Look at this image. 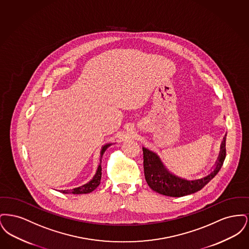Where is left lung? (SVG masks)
<instances>
[{
    "label": "left lung",
    "mask_w": 249,
    "mask_h": 249,
    "mask_svg": "<svg viewBox=\"0 0 249 249\" xmlns=\"http://www.w3.org/2000/svg\"><path fill=\"white\" fill-rule=\"evenodd\" d=\"M142 154L144 178L149 188L165 196L182 197L201 190L219 172L226 158V135L214 169L208 176L200 179L187 180L178 178L166 169L160 157L153 151L142 147Z\"/></svg>",
    "instance_id": "obj_1"
}]
</instances>
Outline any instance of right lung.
<instances>
[{
    "label": "right lung",
    "instance_id": "add662e5",
    "mask_svg": "<svg viewBox=\"0 0 249 249\" xmlns=\"http://www.w3.org/2000/svg\"><path fill=\"white\" fill-rule=\"evenodd\" d=\"M111 144L112 143H107V144H105L102 147L100 164L98 166V169H97V172H96L94 177L89 182H88L87 184H85V185L81 186V187L74 188L72 190H60V192L64 193V194H87V193H89V192L93 191L101 183V178H102V158H103V155H104V153L106 152V150Z\"/></svg>",
    "mask_w": 249,
    "mask_h": 249
}]
</instances>
